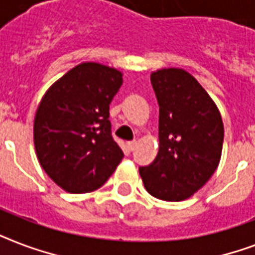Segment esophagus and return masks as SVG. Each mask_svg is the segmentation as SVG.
I'll return each instance as SVG.
<instances>
[{
    "mask_svg": "<svg viewBox=\"0 0 255 255\" xmlns=\"http://www.w3.org/2000/svg\"><path fill=\"white\" fill-rule=\"evenodd\" d=\"M135 145H136L135 140H132V141H128L127 143V147L129 151H133V149H135Z\"/></svg>",
    "mask_w": 255,
    "mask_h": 255,
    "instance_id": "1",
    "label": "esophagus"
}]
</instances>
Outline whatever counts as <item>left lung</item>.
<instances>
[{"label":"left lung","instance_id":"1","mask_svg":"<svg viewBox=\"0 0 255 255\" xmlns=\"http://www.w3.org/2000/svg\"><path fill=\"white\" fill-rule=\"evenodd\" d=\"M159 103V153L139 173L153 197L181 201L205 185L221 159L224 124L217 106L189 73H152Z\"/></svg>","mask_w":255,"mask_h":255}]
</instances>
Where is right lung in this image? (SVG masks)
<instances>
[{
    "mask_svg": "<svg viewBox=\"0 0 255 255\" xmlns=\"http://www.w3.org/2000/svg\"><path fill=\"white\" fill-rule=\"evenodd\" d=\"M120 71L87 62L47 90L34 119V145L49 177L70 193L98 189L123 159L112 137L110 104Z\"/></svg>",
    "mask_w": 255,
    "mask_h": 255,
    "instance_id": "1",
    "label": "right lung"
}]
</instances>
